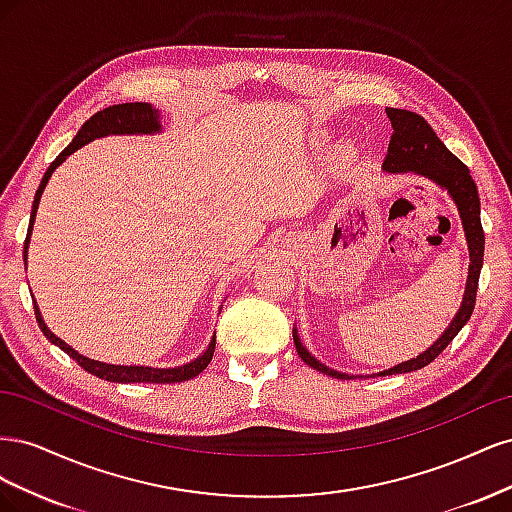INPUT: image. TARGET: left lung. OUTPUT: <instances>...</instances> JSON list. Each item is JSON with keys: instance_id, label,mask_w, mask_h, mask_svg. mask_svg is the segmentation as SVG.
I'll return each instance as SVG.
<instances>
[{"instance_id": "obj_1", "label": "left lung", "mask_w": 512, "mask_h": 512, "mask_svg": "<svg viewBox=\"0 0 512 512\" xmlns=\"http://www.w3.org/2000/svg\"><path fill=\"white\" fill-rule=\"evenodd\" d=\"M386 115H389V119H391L393 136L389 143V151H386V158L382 162V170L384 173H393V175L425 177L431 183H436L438 188L446 190L448 196L453 198V203L459 211L463 232H466V243H468V252H470L468 282H466V290H463V301H461L459 312L455 314L451 324H448L436 342H433L425 352L418 354L416 359L404 361L391 369L378 371V374L352 376V374H344V371L327 367L301 344L297 327H292L294 346H297V352L303 359V363L318 369L320 374H327V376L339 378V380L408 374V371H416V369L429 365L448 344L453 342L455 335L463 327H466V322L470 320V316L474 312V303H476V288H478L480 269H483L485 232H483V226H480L478 190H476L474 179L470 177L468 166L446 149V145L440 141L436 132H433V128L421 115H416L412 111H404V108H386Z\"/></svg>"}]
</instances>
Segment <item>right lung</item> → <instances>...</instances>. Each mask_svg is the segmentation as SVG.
Here are the masks:
<instances>
[{"label":"right lung","mask_w":512,"mask_h":512,"mask_svg":"<svg viewBox=\"0 0 512 512\" xmlns=\"http://www.w3.org/2000/svg\"><path fill=\"white\" fill-rule=\"evenodd\" d=\"M158 132H162L160 111H158V108H153L151 104H147V102L113 104V106L104 108V111L96 113L94 117H89L83 123V128L76 132V136L72 138V143L59 153V156L53 160V164L49 168H46V173H44V177L40 181V188L36 190L34 205H32V218H29L27 239H25V247H23L25 265H27L29 239H32V230H34V222H36V213H38L42 192H44L46 183H49L51 175L55 173V168L59 164H64L68 160V156H72L76 149H81L87 143L96 141V138H104V136H111V134L130 136V134H158ZM34 312H36V320L40 324L44 337L49 339L51 344L59 346L61 350H64L70 356V359H74L85 371H89V374H94V376H98L102 380H108V382H121V384H126V382H156V384L185 382V380L198 376L200 371H203L211 363L213 352H215V335H213L207 350L203 354L196 356L194 361L183 363L179 367H147V365H113V363H102V361H96V359H89V356H83L81 352H76L72 346H68L64 342V339H59L49 327H46V322H44V318L40 314V307L36 305V299H34Z\"/></svg>","instance_id":"1"}]
</instances>
